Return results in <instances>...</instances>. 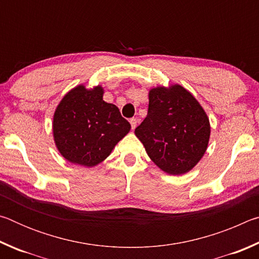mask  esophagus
Returning a JSON list of instances; mask_svg holds the SVG:
<instances>
[{"instance_id": "obj_1", "label": "esophagus", "mask_w": 259, "mask_h": 259, "mask_svg": "<svg viewBox=\"0 0 259 259\" xmlns=\"http://www.w3.org/2000/svg\"><path fill=\"white\" fill-rule=\"evenodd\" d=\"M130 124H131V128L135 130L136 126H137V119H136V117H133V119H130Z\"/></svg>"}]
</instances>
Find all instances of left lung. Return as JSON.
Wrapping results in <instances>:
<instances>
[{
  "label": "left lung",
  "instance_id": "left-lung-1",
  "mask_svg": "<svg viewBox=\"0 0 259 259\" xmlns=\"http://www.w3.org/2000/svg\"><path fill=\"white\" fill-rule=\"evenodd\" d=\"M147 155L168 175L179 176L202 159L210 139L207 113L181 84L148 91V112L135 130Z\"/></svg>",
  "mask_w": 259,
  "mask_h": 259
}]
</instances>
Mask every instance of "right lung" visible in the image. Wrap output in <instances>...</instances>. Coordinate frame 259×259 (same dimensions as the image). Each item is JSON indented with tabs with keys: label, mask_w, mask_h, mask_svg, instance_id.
Returning a JSON list of instances; mask_svg holds the SVG:
<instances>
[{
	"label": "right lung",
	"mask_w": 259,
	"mask_h": 259,
	"mask_svg": "<svg viewBox=\"0 0 259 259\" xmlns=\"http://www.w3.org/2000/svg\"><path fill=\"white\" fill-rule=\"evenodd\" d=\"M103 96L102 85L78 84L57 105L54 140L61 156L73 164L93 168L102 163L131 129L119 108Z\"/></svg>",
	"instance_id": "right-lung-1"
}]
</instances>
